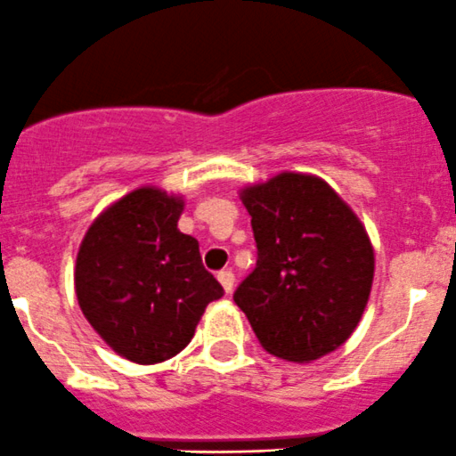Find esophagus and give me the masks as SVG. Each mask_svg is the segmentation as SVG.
<instances>
[{
    "mask_svg": "<svg viewBox=\"0 0 456 456\" xmlns=\"http://www.w3.org/2000/svg\"><path fill=\"white\" fill-rule=\"evenodd\" d=\"M217 279H219V283H222V286H224V290H226V295H230V292L234 290V274H232V270H222V273L217 274Z\"/></svg>",
    "mask_w": 456,
    "mask_h": 456,
    "instance_id": "1",
    "label": "esophagus"
}]
</instances>
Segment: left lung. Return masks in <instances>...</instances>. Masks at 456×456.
Returning a JSON list of instances; mask_svg holds the SVG:
<instances>
[{
	"label": "left lung",
	"instance_id": "obj_1",
	"mask_svg": "<svg viewBox=\"0 0 456 456\" xmlns=\"http://www.w3.org/2000/svg\"><path fill=\"white\" fill-rule=\"evenodd\" d=\"M256 265L234 290L259 344L308 363L339 348L362 319L375 250L346 201L313 175L281 173L246 188Z\"/></svg>",
	"mask_w": 456,
	"mask_h": 456
}]
</instances>
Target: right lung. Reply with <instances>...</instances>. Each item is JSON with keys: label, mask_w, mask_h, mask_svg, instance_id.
I'll return each mask as SVG.
<instances>
[{"label": "right lung", "mask_w": 456, "mask_h": 456, "mask_svg": "<svg viewBox=\"0 0 456 456\" xmlns=\"http://www.w3.org/2000/svg\"><path fill=\"white\" fill-rule=\"evenodd\" d=\"M179 197L137 188L103 210L77 252L75 290L90 326L128 362L159 363L191 344L224 288L179 232Z\"/></svg>", "instance_id": "right-lung-1"}]
</instances>
